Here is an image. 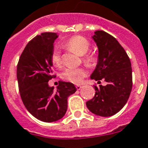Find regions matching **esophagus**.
<instances>
[{
	"label": "esophagus",
	"mask_w": 148,
	"mask_h": 148,
	"mask_svg": "<svg viewBox=\"0 0 148 148\" xmlns=\"http://www.w3.org/2000/svg\"><path fill=\"white\" fill-rule=\"evenodd\" d=\"M76 88H77V90H80V89L82 88V86H80V85H77Z\"/></svg>",
	"instance_id": "34e87169"
}]
</instances>
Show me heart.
I'll return each instance as SVG.
<instances>
[{
    "label": "heart",
    "instance_id": "heart-1",
    "mask_svg": "<svg viewBox=\"0 0 148 148\" xmlns=\"http://www.w3.org/2000/svg\"><path fill=\"white\" fill-rule=\"evenodd\" d=\"M64 46L69 50L76 52L79 55H84L87 53L90 49V44L89 41L84 37L80 36H74L71 37L65 42L64 43ZM51 62L55 67H61L62 65V56L60 50L58 48L53 49L51 53ZM84 61L89 66H93L97 64V56L92 54L86 55L84 57ZM87 71L84 67L80 68H67L62 72V78L63 80L71 82L74 84H79L82 82L83 79L86 76Z\"/></svg>",
    "mask_w": 148,
    "mask_h": 148
}]
</instances>
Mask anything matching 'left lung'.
Masks as SVG:
<instances>
[{
	"label": "left lung",
	"instance_id": "obj_1",
	"mask_svg": "<svg viewBox=\"0 0 148 148\" xmlns=\"http://www.w3.org/2000/svg\"><path fill=\"white\" fill-rule=\"evenodd\" d=\"M99 50L97 67L90 78L106 86H94L95 96L86 103L95 115L112 116L119 112L128 101L132 89V71L128 55L112 36L97 30L92 37Z\"/></svg>",
	"mask_w": 148,
	"mask_h": 148
}]
</instances>
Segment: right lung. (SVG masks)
Returning <instances> with one entry per match:
<instances>
[{
	"label": "right lung",
	"mask_w": 148,
	"mask_h": 148,
	"mask_svg": "<svg viewBox=\"0 0 148 148\" xmlns=\"http://www.w3.org/2000/svg\"><path fill=\"white\" fill-rule=\"evenodd\" d=\"M55 32H43L28 42L17 64L16 77L25 107L37 119L52 122L61 119L68 109V97L76 92L72 83L59 81L57 89L49 86L54 77L51 53Z\"/></svg>",
	"instance_id": "obj_1"
}]
</instances>
